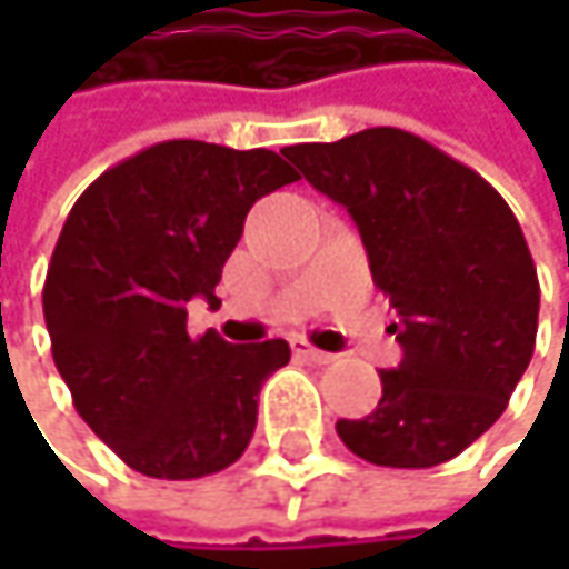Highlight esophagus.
<instances>
[{
  "label": "esophagus",
  "mask_w": 569,
  "mask_h": 569,
  "mask_svg": "<svg viewBox=\"0 0 569 569\" xmlns=\"http://www.w3.org/2000/svg\"><path fill=\"white\" fill-rule=\"evenodd\" d=\"M292 352H296L299 359H306V362H316V366H329V362H336V356H332V352H322V349L309 346L306 339H292Z\"/></svg>",
  "instance_id": "obj_1"
}]
</instances>
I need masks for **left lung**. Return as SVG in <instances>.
I'll use <instances>...</instances> for the list:
<instances>
[{
  "label": "left lung",
  "instance_id": "1",
  "mask_svg": "<svg viewBox=\"0 0 569 569\" xmlns=\"http://www.w3.org/2000/svg\"><path fill=\"white\" fill-rule=\"evenodd\" d=\"M359 227L372 280L396 306L401 366L342 445L379 468L458 458L508 408L533 342L540 283L505 197L468 164L401 128L283 151Z\"/></svg>",
  "mask_w": 569,
  "mask_h": 569
}]
</instances>
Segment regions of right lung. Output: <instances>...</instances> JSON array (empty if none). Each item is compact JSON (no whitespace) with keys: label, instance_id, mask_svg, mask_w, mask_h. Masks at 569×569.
I'll return each instance as SVG.
<instances>
[{"label":"right lung","instance_id":"obj_1","mask_svg":"<svg viewBox=\"0 0 569 569\" xmlns=\"http://www.w3.org/2000/svg\"><path fill=\"white\" fill-rule=\"evenodd\" d=\"M292 180L267 148L161 141L74 200L42 309L74 411L128 468L190 481L247 451L257 396L289 346L190 336L187 302L220 306L213 289L250 207Z\"/></svg>","mask_w":569,"mask_h":569}]
</instances>
